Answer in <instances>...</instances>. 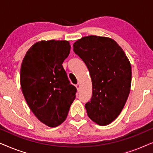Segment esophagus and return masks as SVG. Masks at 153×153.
Listing matches in <instances>:
<instances>
[{
	"label": "esophagus",
	"instance_id": "34e87169",
	"mask_svg": "<svg viewBox=\"0 0 153 153\" xmlns=\"http://www.w3.org/2000/svg\"><path fill=\"white\" fill-rule=\"evenodd\" d=\"M76 89H77V91H79V89H80V85H79V83H78V84H76Z\"/></svg>",
	"mask_w": 153,
	"mask_h": 153
}]
</instances>
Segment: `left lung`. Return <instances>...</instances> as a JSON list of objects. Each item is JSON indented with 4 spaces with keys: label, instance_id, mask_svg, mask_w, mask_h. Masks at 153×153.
<instances>
[{
    "label": "left lung",
    "instance_id": "1",
    "mask_svg": "<svg viewBox=\"0 0 153 153\" xmlns=\"http://www.w3.org/2000/svg\"><path fill=\"white\" fill-rule=\"evenodd\" d=\"M73 47L91 77L93 95L85 105L88 116L99 125L110 124L122 111L130 92L129 59L118 43L109 37H83L75 42Z\"/></svg>",
    "mask_w": 153,
    "mask_h": 153
}]
</instances>
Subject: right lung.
I'll return each mask as SVG.
<instances>
[{"mask_svg":"<svg viewBox=\"0 0 153 153\" xmlns=\"http://www.w3.org/2000/svg\"><path fill=\"white\" fill-rule=\"evenodd\" d=\"M68 41H39L26 52L20 72L22 93L29 108L50 127L65 120L76 88L62 64L70 51Z\"/></svg>","mask_w":153,"mask_h":153,"instance_id":"obj_1","label":"right lung"}]
</instances>
